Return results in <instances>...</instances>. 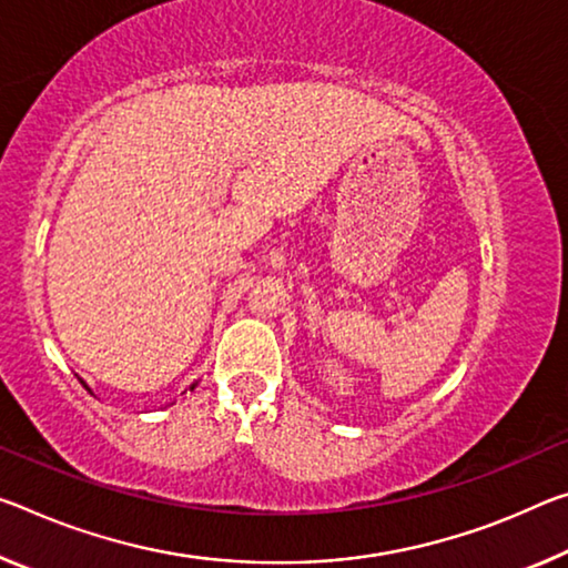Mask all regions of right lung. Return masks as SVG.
<instances>
[{"mask_svg": "<svg viewBox=\"0 0 568 568\" xmlns=\"http://www.w3.org/2000/svg\"><path fill=\"white\" fill-rule=\"evenodd\" d=\"M192 389H194V386H192Z\"/></svg>", "mask_w": 568, "mask_h": 568, "instance_id": "add662e5", "label": "right lung"}]
</instances>
